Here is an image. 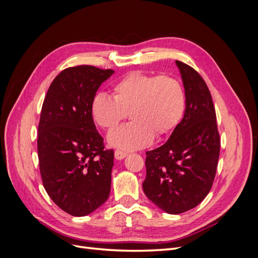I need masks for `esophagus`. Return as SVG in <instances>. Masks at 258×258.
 <instances>
[{"label":"esophagus","mask_w":258,"mask_h":258,"mask_svg":"<svg viewBox=\"0 0 258 258\" xmlns=\"http://www.w3.org/2000/svg\"><path fill=\"white\" fill-rule=\"evenodd\" d=\"M114 154H115V158L118 159V160L123 159V158L127 156V153H126V152H122V151H119V150H116Z\"/></svg>","instance_id":"esophagus-1"}]
</instances>
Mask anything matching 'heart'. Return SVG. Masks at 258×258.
Wrapping results in <instances>:
<instances>
[{"instance_id":"1","label":"heart","mask_w":258,"mask_h":258,"mask_svg":"<svg viewBox=\"0 0 258 258\" xmlns=\"http://www.w3.org/2000/svg\"><path fill=\"white\" fill-rule=\"evenodd\" d=\"M113 98L97 93L91 100L93 120L112 130L127 118L134 121L110 132L111 146L136 151L150 145L156 135H170L181 122L186 111V93L182 84L170 76L134 71L112 86Z\"/></svg>"}]
</instances>
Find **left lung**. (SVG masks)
I'll return each instance as SVG.
<instances>
[{"label":"left lung","instance_id":"8db88e82","mask_svg":"<svg viewBox=\"0 0 258 258\" xmlns=\"http://www.w3.org/2000/svg\"><path fill=\"white\" fill-rule=\"evenodd\" d=\"M186 93L183 119L168 141L146 152V197L169 214L197 207L216 174L221 139L210 90L196 70L175 61Z\"/></svg>","mask_w":258,"mask_h":258}]
</instances>
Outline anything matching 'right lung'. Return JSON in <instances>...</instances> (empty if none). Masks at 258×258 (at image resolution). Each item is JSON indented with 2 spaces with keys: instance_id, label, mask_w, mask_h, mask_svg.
I'll use <instances>...</instances> for the list:
<instances>
[{
  "instance_id": "right-lung-1",
  "label": "right lung",
  "mask_w": 258,
  "mask_h": 258,
  "mask_svg": "<svg viewBox=\"0 0 258 258\" xmlns=\"http://www.w3.org/2000/svg\"><path fill=\"white\" fill-rule=\"evenodd\" d=\"M114 73L92 66L63 70L44 99L37 135L43 185L73 216L88 215L110 196L113 150H104L90 113L100 85Z\"/></svg>"
}]
</instances>
